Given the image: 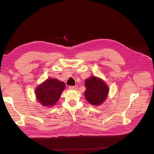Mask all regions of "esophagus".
<instances>
[{"instance_id": "obj_1", "label": "esophagus", "mask_w": 154, "mask_h": 154, "mask_svg": "<svg viewBox=\"0 0 154 154\" xmlns=\"http://www.w3.org/2000/svg\"><path fill=\"white\" fill-rule=\"evenodd\" d=\"M78 88V86L77 85H74V86H70V87H69L70 89H77Z\"/></svg>"}]
</instances>
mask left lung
Masks as SVG:
<instances>
[{"instance_id":"obj_1","label":"left lung","mask_w":154,"mask_h":154,"mask_svg":"<svg viewBox=\"0 0 154 154\" xmlns=\"http://www.w3.org/2000/svg\"><path fill=\"white\" fill-rule=\"evenodd\" d=\"M85 97L88 103L93 105H100L106 100L109 87L100 79L92 76L85 80Z\"/></svg>"}]
</instances>
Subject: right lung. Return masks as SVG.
I'll return each instance as SVG.
<instances>
[{
	"label": "right lung",
	"instance_id": "right-lung-1",
	"mask_svg": "<svg viewBox=\"0 0 154 154\" xmlns=\"http://www.w3.org/2000/svg\"><path fill=\"white\" fill-rule=\"evenodd\" d=\"M66 85L57 79L49 78L35 91L36 99L44 106H53L58 101Z\"/></svg>",
	"mask_w": 154,
	"mask_h": 154
}]
</instances>
